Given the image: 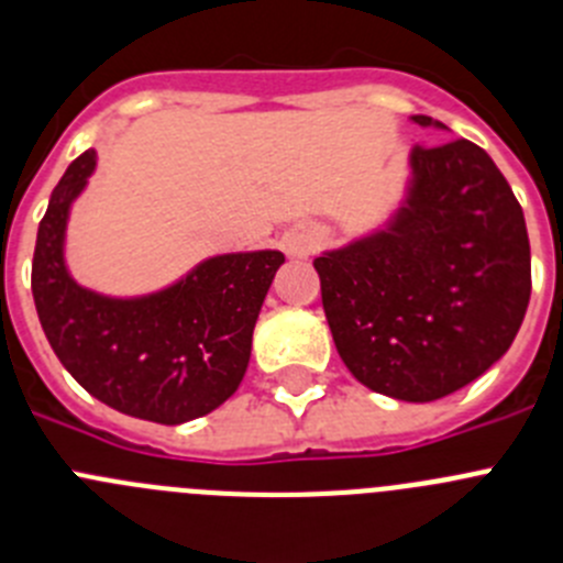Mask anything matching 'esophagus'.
I'll list each match as a JSON object with an SVG mask.
<instances>
[{
    "instance_id": "1",
    "label": "esophagus",
    "mask_w": 563,
    "mask_h": 563,
    "mask_svg": "<svg viewBox=\"0 0 563 563\" xmlns=\"http://www.w3.org/2000/svg\"><path fill=\"white\" fill-rule=\"evenodd\" d=\"M286 250H288V255H306V252L311 250V244H308L306 239H299V235H288Z\"/></svg>"
}]
</instances>
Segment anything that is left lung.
<instances>
[{
    "label": "left lung",
    "instance_id": "obj_1",
    "mask_svg": "<svg viewBox=\"0 0 563 563\" xmlns=\"http://www.w3.org/2000/svg\"><path fill=\"white\" fill-rule=\"evenodd\" d=\"M411 169L394 222L313 269L346 369L394 400L430 402L511 346L530 299V241L511 186L477 144L417 146Z\"/></svg>",
    "mask_w": 563,
    "mask_h": 563
}]
</instances>
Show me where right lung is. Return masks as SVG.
I'll return each instance as SVG.
<instances>
[{"mask_svg":"<svg viewBox=\"0 0 563 563\" xmlns=\"http://www.w3.org/2000/svg\"><path fill=\"white\" fill-rule=\"evenodd\" d=\"M93 166V150L71 161L38 224L41 328L60 364L104 406L161 424L205 417L239 388L257 313L286 257L275 250L210 257L186 280L139 299L88 291L68 277L63 233Z\"/></svg>","mask_w":563,"mask_h":563,"instance_id":"add662e5","label":"right lung"}]
</instances>
